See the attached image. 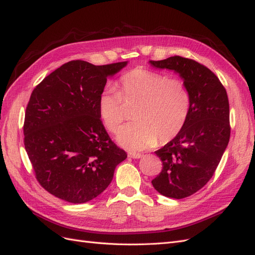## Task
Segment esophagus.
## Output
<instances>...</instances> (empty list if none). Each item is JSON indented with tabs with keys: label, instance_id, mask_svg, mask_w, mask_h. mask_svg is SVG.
<instances>
[{
	"label": "esophagus",
	"instance_id": "obj_1",
	"mask_svg": "<svg viewBox=\"0 0 255 255\" xmlns=\"http://www.w3.org/2000/svg\"><path fill=\"white\" fill-rule=\"evenodd\" d=\"M128 156L132 157V158H140L142 156V154L140 153H136V152H128Z\"/></svg>",
	"mask_w": 255,
	"mask_h": 255
}]
</instances>
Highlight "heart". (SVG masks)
Instances as JSON below:
<instances>
[{
	"label": "heart",
	"instance_id": "b5f03b06",
	"mask_svg": "<svg viewBox=\"0 0 255 255\" xmlns=\"http://www.w3.org/2000/svg\"><path fill=\"white\" fill-rule=\"evenodd\" d=\"M119 90L105 87L100 92L99 117L110 132H116L125 120L122 101L137 103L133 122L123 126L117 140L132 150H143L158 141L163 144L180 134L190 111V95L177 78L144 68H135L119 80Z\"/></svg>",
	"mask_w": 255,
	"mask_h": 255
}]
</instances>
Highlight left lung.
<instances>
[{"mask_svg": "<svg viewBox=\"0 0 255 255\" xmlns=\"http://www.w3.org/2000/svg\"><path fill=\"white\" fill-rule=\"evenodd\" d=\"M149 63L179 73L190 95V111L183 129L155 151L163 169L152 180L160 195L183 199L212 179L227 149L231 134L229 99L216 74L194 59L171 56Z\"/></svg>", "mask_w": 255, "mask_h": 255, "instance_id": "obj_1", "label": "left lung"}]
</instances>
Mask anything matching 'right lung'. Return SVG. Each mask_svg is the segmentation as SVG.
Masks as SVG:
<instances>
[{
  "instance_id": "obj_1",
  "label": "right lung",
  "mask_w": 255,
  "mask_h": 255,
  "mask_svg": "<svg viewBox=\"0 0 255 255\" xmlns=\"http://www.w3.org/2000/svg\"><path fill=\"white\" fill-rule=\"evenodd\" d=\"M127 64L71 60L33 90L23 126L24 145L37 181L51 195L74 204L88 202L107 188L116 167L127 158L97 109L107 78Z\"/></svg>"
}]
</instances>
